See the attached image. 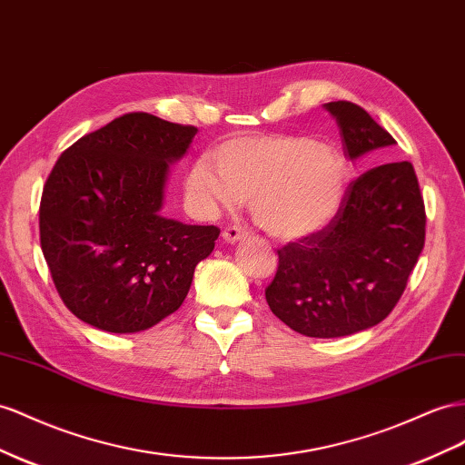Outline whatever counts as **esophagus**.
I'll return each mask as SVG.
<instances>
[{"label":"esophagus","instance_id":"esophagus-1","mask_svg":"<svg viewBox=\"0 0 465 465\" xmlns=\"http://www.w3.org/2000/svg\"><path fill=\"white\" fill-rule=\"evenodd\" d=\"M242 236H246V231L242 227H236V224H231V227L223 231L224 242H236V241H241Z\"/></svg>","mask_w":465,"mask_h":465}]
</instances>
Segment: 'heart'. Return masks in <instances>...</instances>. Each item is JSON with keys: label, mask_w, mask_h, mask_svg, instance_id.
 Wrapping results in <instances>:
<instances>
[{"label": "heart", "mask_w": 465, "mask_h": 465, "mask_svg": "<svg viewBox=\"0 0 465 465\" xmlns=\"http://www.w3.org/2000/svg\"><path fill=\"white\" fill-rule=\"evenodd\" d=\"M185 175V192L203 213L250 199L254 221L278 241L321 231L342 203L344 158L329 144L293 134H242L221 143Z\"/></svg>", "instance_id": "b5f03b06"}]
</instances>
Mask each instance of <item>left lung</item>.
<instances>
[{
    "mask_svg": "<svg viewBox=\"0 0 465 465\" xmlns=\"http://www.w3.org/2000/svg\"><path fill=\"white\" fill-rule=\"evenodd\" d=\"M344 156L395 139L352 102L324 104ZM426 211L411 162H385L348 183L329 224L278 250L266 287L272 312L299 334L336 338L381 322L403 295L424 246Z\"/></svg>",
    "mask_w": 465,
    "mask_h": 465,
    "instance_id": "8db88e82",
    "label": "left lung"
}]
</instances>
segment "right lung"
Listing matches in <instances>:
<instances>
[{"instance_id": "obj_1", "label": "right lung", "mask_w": 465, "mask_h": 465, "mask_svg": "<svg viewBox=\"0 0 465 465\" xmlns=\"http://www.w3.org/2000/svg\"><path fill=\"white\" fill-rule=\"evenodd\" d=\"M197 127L124 113L60 154L43 187L41 248L60 299L107 332L178 311L221 232L160 215L168 164Z\"/></svg>"}]
</instances>
